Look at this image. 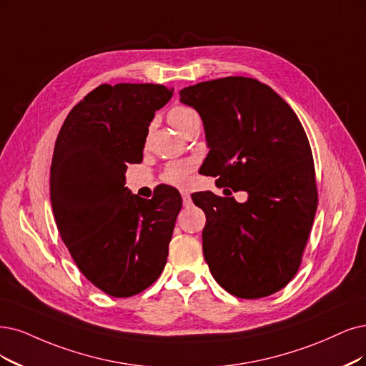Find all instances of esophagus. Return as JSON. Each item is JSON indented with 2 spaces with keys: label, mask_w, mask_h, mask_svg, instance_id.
Returning <instances> with one entry per match:
<instances>
[{
  "label": "esophagus",
  "mask_w": 366,
  "mask_h": 366,
  "mask_svg": "<svg viewBox=\"0 0 366 366\" xmlns=\"http://www.w3.org/2000/svg\"><path fill=\"white\" fill-rule=\"evenodd\" d=\"M182 196V202H184V207H190L192 205V196L188 192H181Z\"/></svg>",
  "instance_id": "obj_1"
}]
</instances>
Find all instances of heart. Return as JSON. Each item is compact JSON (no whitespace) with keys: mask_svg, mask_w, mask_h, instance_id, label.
I'll return each instance as SVG.
<instances>
[{"mask_svg":"<svg viewBox=\"0 0 366 366\" xmlns=\"http://www.w3.org/2000/svg\"><path fill=\"white\" fill-rule=\"evenodd\" d=\"M169 124L176 129L182 132L188 125L194 122L197 117V113L190 107L185 105H176L167 114ZM192 172V164L190 162H184V161H174L169 162L166 166L164 172H162L161 178L164 182L176 187H184L188 181V176H190Z\"/></svg>","mask_w":366,"mask_h":366,"instance_id":"obj_1","label":"heart"}]
</instances>
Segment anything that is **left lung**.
<instances>
[{
	"label": "left lung",
	"instance_id": "left-lung-1",
	"mask_svg": "<svg viewBox=\"0 0 366 366\" xmlns=\"http://www.w3.org/2000/svg\"><path fill=\"white\" fill-rule=\"evenodd\" d=\"M204 122L209 154L200 169L234 197L205 192V261L219 285L241 299H261L299 272L318 205L307 135L292 108L254 78L226 76L179 92Z\"/></svg>",
	"mask_w": 366,
	"mask_h": 366
}]
</instances>
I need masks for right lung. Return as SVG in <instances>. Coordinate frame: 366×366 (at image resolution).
Segmentation results:
<instances>
[{
	"label": "right lung",
	"instance_id": "1",
	"mask_svg": "<svg viewBox=\"0 0 366 366\" xmlns=\"http://www.w3.org/2000/svg\"><path fill=\"white\" fill-rule=\"evenodd\" d=\"M173 89L101 84L67 114L51 162V205L79 272L112 297L144 291L164 269L179 193L152 199L125 187L128 164L142 162L149 125Z\"/></svg>",
	"mask_w": 366,
	"mask_h": 366
}]
</instances>
